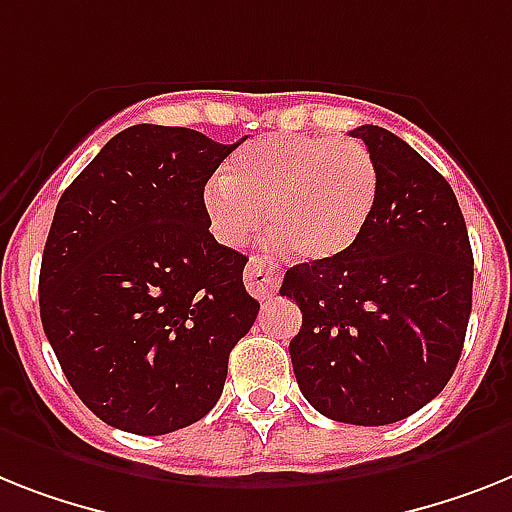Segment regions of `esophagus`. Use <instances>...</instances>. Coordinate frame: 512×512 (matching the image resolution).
Instances as JSON below:
<instances>
[{"instance_id":"34e87169","label":"esophagus","mask_w":512,"mask_h":512,"mask_svg":"<svg viewBox=\"0 0 512 512\" xmlns=\"http://www.w3.org/2000/svg\"><path fill=\"white\" fill-rule=\"evenodd\" d=\"M282 282V269L274 264L272 259H261V256H251L246 266V287L248 293L259 301H266L277 293V287Z\"/></svg>"}]
</instances>
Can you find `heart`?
Wrapping results in <instances>:
<instances>
[{
    "mask_svg": "<svg viewBox=\"0 0 512 512\" xmlns=\"http://www.w3.org/2000/svg\"><path fill=\"white\" fill-rule=\"evenodd\" d=\"M377 193V162L363 143L280 133L238 151L225 177L206 185L204 209L227 246L246 243L266 209L277 240L298 259L329 261L361 238Z\"/></svg>",
    "mask_w": 512,
    "mask_h": 512,
    "instance_id": "obj_1",
    "label": "heart"
}]
</instances>
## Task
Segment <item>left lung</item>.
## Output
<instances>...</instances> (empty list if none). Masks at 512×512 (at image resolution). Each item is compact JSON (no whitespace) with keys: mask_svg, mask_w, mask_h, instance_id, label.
<instances>
[{"mask_svg":"<svg viewBox=\"0 0 512 512\" xmlns=\"http://www.w3.org/2000/svg\"><path fill=\"white\" fill-rule=\"evenodd\" d=\"M379 170L361 238L337 259L287 269L298 303L290 340L303 398L342 424L384 426L434 400L466 340L474 253L445 177L390 130H350Z\"/></svg>","mask_w":512,"mask_h":512,"instance_id":"8db88e82","label":"left lung"}]
</instances>
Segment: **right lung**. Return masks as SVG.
<instances>
[{
    "label": "right lung",
    "instance_id": "1",
    "mask_svg": "<svg viewBox=\"0 0 512 512\" xmlns=\"http://www.w3.org/2000/svg\"><path fill=\"white\" fill-rule=\"evenodd\" d=\"M240 141L133 125L59 198L41 324L75 395L114 429L156 437L204 418L256 322L248 259L214 240L204 209L209 177Z\"/></svg>",
    "mask_w": 512,
    "mask_h": 512
}]
</instances>
